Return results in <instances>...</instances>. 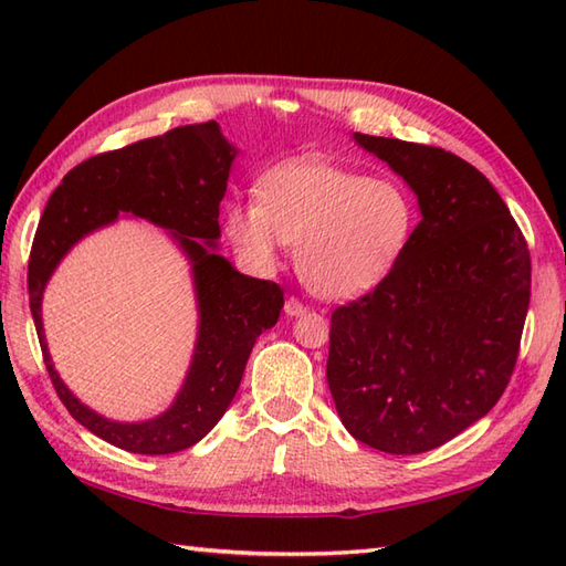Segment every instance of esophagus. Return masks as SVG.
Segmentation results:
<instances>
[{
	"label": "esophagus",
	"mask_w": 566,
	"mask_h": 566,
	"mask_svg": "<svg viewBox=\"0 0 566 566\" xmlns=\"http://www.w3.org/2000/svg\"><path fill=\"white\" fill-rule=\"evenodd\" d=\"M306 311H308V308H306L302 302H298V298H294V296H290V298H286V302H284V314L290 316V318L304 316Z\"/></svg>",
	"instance_id": "esophagus-1"
}]
</instances>
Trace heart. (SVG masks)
<instances>
[{
  "label": "heart",
  "mask_w": 566,
  "mask_h": 566,
  "mask_svg": "<svg viewBox=\"0 0 566 566\" xmlns=\"http://www.w3.org/2000/svg\"><path fill=\"white\" fill-rule=\"evenodd\" d=\"M223 231L250 268H280L296 245L302 282L321 298L365 294L401 260L416 203L394 179L328 163H286L264 172L258 201H231Z\"/></svg>",
  "instance_id": "heart-1"
}]
</instances>
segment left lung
<instances>
[{
  "mask_svg": "<svg viewBox=\"0 0 566 566\" xmlns=\"http://www.w3.org/2000/svg\"><path fill=\"white\" fill-rule=\"evenodd\" d=\"M418 199L420 223L375 292L333 311L326 379L369 448L420 454L501 399L531 304V252L489 179L442 148L353 134Z\"/></svg>",
  "mask_w": 566,
  "mask_h": 566,
  "instance_id": "8db88e82",
  "label": "left lung"
}]
</instances>
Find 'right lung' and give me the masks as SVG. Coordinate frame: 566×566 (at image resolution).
<instances>
[{
	"instance_id": "obj_1",
	"label": "right lung",
	"mask_w": 566,
	"mask_h": 566,
	"mask_svg": "<svg viewBox=\"0 0 566 566\" xmlns=\"http://www.w3.org/2000/svg\"><path fill=\"white\" fill-rule=\"evenodd\" d=\"M238 148L216 122L182 126L80 163L48 199L29 260V302L43 363L60 401L94 436L136 454H170L219 423L243 379L252 345L284 306L274 282L238 272L219 255V207ZM118 218L163 227L190 262L198 340L174 403L148 421H112L82 405L59 379L42 331V292L80 239Z\"/></svg>"
}]
</instances>
